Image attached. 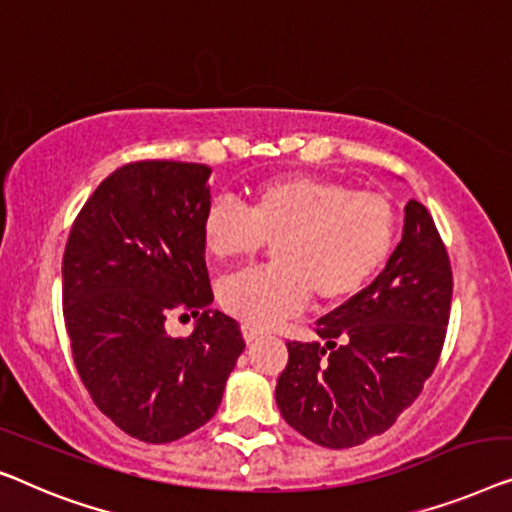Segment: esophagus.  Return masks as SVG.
<instances>
[{"label":"esophagus","mask_w":512,"mask_h":512,"mask_svg":"<svg viewBox=\"0 0 512 512\" xmlns=\"http://www.w3.org/2000/svg\"><path fill=\"white\" fill-rule=\"evenodd\" d=\"M241 331H243V338H246V343H253V341H257L259 334H262V331H257L255 327H250V325H243V327H241Z\"/></svg>","instance_id":"1"}]
</instances>
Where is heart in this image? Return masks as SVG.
Segmentation results:
<instances>
[{
  "mask_svg": "<svg viewBox=\"0 0 512 512\" xmlns=\"http://www.w3.org/2000/svg\"><path fill=\"white\" fill-rule=\"evenodd\" d=\"M397 211L385 197L318 176L259 183L241 208L213 201L201 243L215 262H246L273 243V266L234 273L218 287L220 306L250 327L297 313L308 297L338 306L383 271L397 243Z\"/></svg>",
  "mask_w": 512,
  "mask_h": 512,
  "instance_id": "1",
  "label": "heart"
}]
</instances>
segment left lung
I'll return each mask as SVG.
<instances>
[{"label": "left lung", "mask_w": 512, "mask_h": 512, "mask_svg": "<svg viewBox=\"0 0 512 512\" xmlns=\"http://www.w3.org/2000/svg\"><path fill=\"white\" fill-rule=\"evenodd\" d=\"M452 271L420 201L403 208L401 243L369 287L318 320L322 341L287 343L280 415L322 448L383 434L436 369L450 318Z\"/></svg>", "instance_id": "8db88e82"}]
</instances>
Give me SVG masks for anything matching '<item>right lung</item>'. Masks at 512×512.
I'll return each mask as SVG.
<instances>
[{"instance_id":"1","label":"right lung","mask_w":512,"mask_h":512,"mask_svg":"<svg viewBox=\"0 0 512 512\" xmlns=\"http://www.w3.org/2000/svg\"><path fill=\"white\" fill-rule=\"evenodd\" d=\"M211 167L132 162L104 178L78 213L62 259L64 325L95 406L143 443L206 424L246 348L239 322L213 311L201 220ZM174 310L198 318L168 336Z\"/></svg>"}]
</instances>
